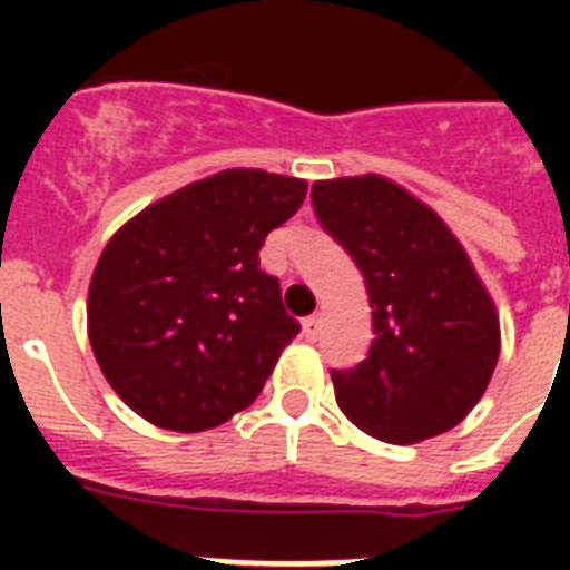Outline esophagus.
<instances>
[{
    "label": "esophagus",
    "instance_id": "esophagus-1",
    "mask_svg": "<svg viewBox=\"0 0 570 570\" xmlns=\"http://www.w3.org/2000/svg\"><path fill=\"white\" fill-rule=\"evenodd\" d=\"M307 209H311V206H304V213H307Z\"/></svg>",
    "mask_w": 570,
    "mask_h": 570
}]
</instances>
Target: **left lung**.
<instances>
[{
  "instance_id": "1",
  "label": "left lung",
  "mask_w": 570,
  "mask_h": 570,
  "mask_svg": "<svg viewBox=\"0 0 570 570\" xmlns=\"http://www.w3.org/2000/svg\"><path fill=\"white\" fill-rule=\"evenodd\" d=\"M307 183L230 168L120 227L88 289V340L111 390L147 423L206 432L259 396L302 331L259 248Z\"/></svg>"
}]
</instances>
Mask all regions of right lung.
Returning <instances> with one entry per match:
<instances>
[{
    "label": "right lung",
    "instance_id": "right-lung-1",
    "mask_svg": "<svg viewBox=\"0 0 570 570\" xmlns=\"http://www.w3.org/2000/svg\"><path fill=\"white\" fill-rule=\"evenodd\" d=\"M311 204L361 272L370 307L366 357L331 370L340 411L387 443L450 432L500 355L494 302L464 248L429 206L375 174L316 183Z\"/></svg>",
    "mask_w": 570,
    "mask_h": 570
}]
</instances>
